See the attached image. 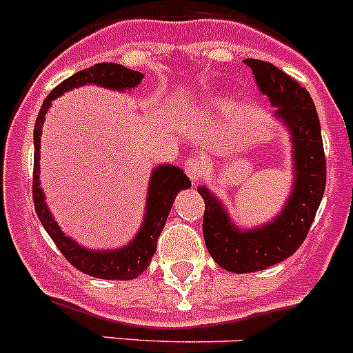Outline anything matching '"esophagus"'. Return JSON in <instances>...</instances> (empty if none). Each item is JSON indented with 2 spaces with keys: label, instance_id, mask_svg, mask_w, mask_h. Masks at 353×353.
Returning <instances> with one entry per match:
<instances>
[{
  "label": "esophagus",
  "instance_id": "obj_1",
  "mask_svg": "<svg viewBox=\"0 0 353 353\" xmlns=\"http://www.w3.org/2000/svg\"><path fill=\"white\" fill-rule=\"evenodd\" d=\"M185 173H187L188 178L195 183V181L201 180L203 173H205V161L201 158H188L187 161H185Z\"/></svg>",
  "mask_w": 353,
  "mask_h": 353
}]
</instances>
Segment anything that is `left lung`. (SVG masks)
I'll return each mask as SVG.
<instances>
[{"label":"left lung","instance_id":"left-lung-1","mask_svg":"<svg viewBox=\"0 0 353 353\" xmlns=\"http://www.w3.org/2000/svg\"><path fill=\"white\" fill-rule=\"evenodd\" d=\"M245 63L252 68L260 92L277 107L275 117L292 136L294 185L289 201L272 223L246 231L231 223L210 190L197 188L205 202L202 231L207 250L219 267L234 274L265 270L294 255L306 239L326 185L321 127L310 93L274 64L258 59Z\"/></svg>","mask_w":353,"mask_h":353}]
</instances>
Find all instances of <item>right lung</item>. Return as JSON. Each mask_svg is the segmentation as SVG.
<instances>
[{
    "instance_id": "add662e5",
    "label": "right lung",
    "mask_w": 353,
    "mask_h": 353,
    "mask_svg": "<svg viewBox=\"0 0 353 353\" xmlns=\"http://www.w3.org/2000/svg\"><path fill=\"white\" fill-rule=\"evenodd\" d=\"M144 78L143 72L132 71V69L121 66L115 63H98L95 66L83 69L76 74L69 76L63 83L56 86L49 97L43 100L39 117L35 121L34 129V203L35 212L41 219L42 226L49 232L52 241L61 250L64 258L78 268L79 272L86 275H92L97 279H107V281H132L139 277L148 267L152 255L156 252V241L165 228L168 214L172 210L173 201L176 194L183 188L190 187V180L185 175L183 170L173 165H159L154 168L150 180V190H148L146 216L136 238L127 246L119 250H107V252H93L86 250L85 246L78 245L74 239L64 234L61 231L59 224L54 221L52 214L47 209V203L43 201V192L41 188V136L42 123L46 121V114L52 105L54 98L61 97L63 93L72 88H79L83 85H98L108 90H130L136 88Z\"/></svg>"
}]
</instances>
